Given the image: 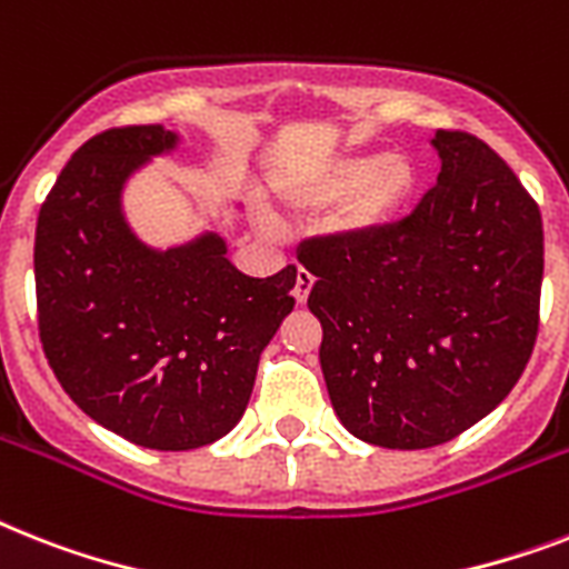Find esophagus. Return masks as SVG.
<instances>
[{
  "instance_id": "1",
  "label": "esophagus",
  "mask_w": 569,
  "mask_h": 569,
  "mask_svg": "<svg viewBox=\"0 0 569 569\" xmlns=\"http://www.w3.org/2000/svg\"><path fill=\"white\" fill-rule=\"evenodd\" d=\"M312 283H316V277L309 274L307 269H300L298 280H295V300H298V303H307L309 292H312Z\"/></svg>"
}]
</instances>
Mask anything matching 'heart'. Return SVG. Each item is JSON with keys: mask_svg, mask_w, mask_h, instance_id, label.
<instances>
[{"mask_svg": "<svg viewBox=\"0 0 569 569\" xmlns=\"http://www.w3.org/2000/svg\"><path fill=\"white\" fill-rule=\"evenodd\" d=\"M277 192L300 212H325L339 204L332 233L341 242L362 244L386 237L409 216L420 192V169L406 151L362 149L283 178ZM266 224L271 221L266 219Z\"/></svg>", "mask_w": 569, "mask_h": 569, "instance_id": "obj_1", "label": "heart"}]
</instances>
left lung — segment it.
Segmentation results:
<instances>
[{
  "label": "left lung",
  "instance_id": "obj_1",
  "mask_svg": "<svg viewBox=\"0 0 569 569\" xmlns=\"http://www.w3.org/2000/svg\"><path fill=\"white\" fill-rule=\"evenodd\" d=\"M436 189L373 242H312L309 309L330 403L386 450L445 445L493 412L538 336L540 210L500 154L459 131L429 137Z\"/></svg>",
  "mask_w": 569,
  "mask_h": 569
}]
</instances>
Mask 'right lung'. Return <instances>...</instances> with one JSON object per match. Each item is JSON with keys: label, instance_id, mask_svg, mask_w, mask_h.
I'll return each instance as SVG.
<instances>
[{"label": "right lung", "instance_id": "right-lung-1", "mask_svg": "<svg viewBox=\"0 0 569 569\" xmlns=\"http://www.w3.org/2000/svg\"><path fill=\"white\" fill-rule=\"evenodd\" d=\"M180 142L163 124L96 133L54 180L34 237L54 377L81 412L149 450H196L237 427L298 280L295 266L239 271L219 230L169 248L137 237L124 189Z\"/></svg>", "mask_w": 569, "mask_h": 569}]
</instances>
